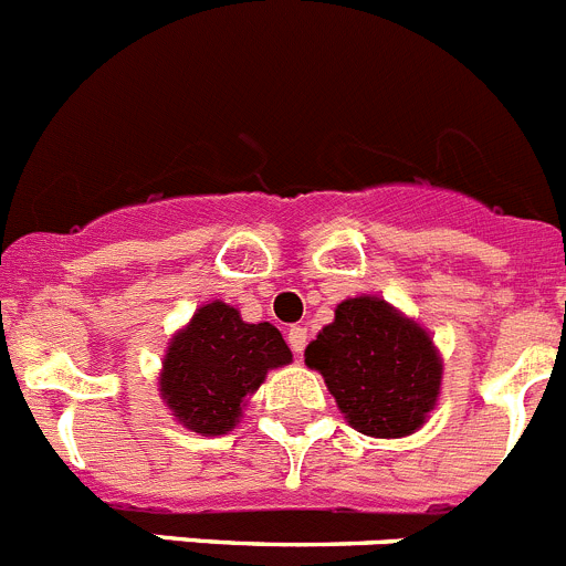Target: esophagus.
Instances as JSON below:
<instances>
[{
  "instance_id": "34e87169",
  "label": "esophagus",
  "mask_w": 566,
  "mask_h": 566,
  "mask_svg": "<svg viewBox=\"0 0 566 566\" xmlns=\"http://www.w3.org/2000/svg\"><path fill=\"white\" fill-rule=\"evenodd\" d=\"M306 343H308L306 328H303V326H292V328H289V345H292L294 354H303Z\"/></svg>"
}]
</instances>
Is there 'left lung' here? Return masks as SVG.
I'll return each instance as SVG.
<instances>
[{"label": "left lung", "mask_w": 566, "mask_h": 566, "mask_svg": "<svg viewBox=\"0 0 566 566\" xmlns=\"http://www.w3.org/2000/svg\"><path fill=\"white\" fill-rule=\"evenodd\" d=\"M306 365L365 437H411L442 394L444 365L431 332L377 294L337 303L332 323L306 345Z\"/></svg>", "instance_id": "8db88e82"}]
</instances>
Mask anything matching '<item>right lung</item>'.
<instances>
[{"mask_svg":"<svg viewBox=\"0 0 566 566\" xmlns=\"http://www.w3.org/2000/svg\"><path fill=\"white\" fill-rule=\"evenodd\" d=\"M289 363L292 352L272 323H247L238 308L212 300L167 343L158 391L175 422L201 437H223L266 374Z\"/></svg>","mask_w":566,"mask_h":566,"instance_id":"add662e5","label":"right lung"}]
</instances>
